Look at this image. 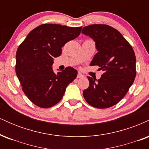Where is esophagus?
<instances>
[{"mask_svg": "<svg viewBox=\"0 0 149 149\" xmlns=\"http://www.w3.org/2000/svg\"><path fill=\"white\" fill-rule=\"evenodd\" d=\"M84 76H83V74H82V73H78V75H77V78H82V77H83Z\"/></svg>", "mask_w": 149, "mask_h": 149, "instance_id": "1", "label": "esophagus"}]
</instances>
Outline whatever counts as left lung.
Masks as SVG:
<instances>
[{
	"instance_id": "8db88e82",
	"label": "left lung",
	"mask_w": 149,
	"mask_h": 149,
	"mask_svg": "<svg viewBox=\"0 0 149 149\" xmlns=\"http://www.w3.org/2000/svg\"><path fill=\"white\" fill-rule=\"evenodd\" d=\"M82 33L95 42L98 52L90 66H99L104 71L100 79L88 76V88L83 97L92 107L107 109L122 100L136 76V57L130 44L118 30L106 24L83 27Z\"/></svg>"
}]
</instances>
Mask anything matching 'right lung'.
<instances>
[{
  "mask_svg": "<svg viewBox=\"0 0 149 149\" xmlns=\"http://www.w3.org/2000/svg\"><path fill=\"white\" fill-rule=\"evenodd\" d=\"M82 27L44 24L33 29L19 46L15 71L22 90L35 105L52 107L62 99L66 87L76 78L72 67L55 74L54 58L61 55V47L80 35Z\"/></svg>",
  "mask_w": 149,
  "mask_h": 149,
  "instance_id": "obj_1",
  "label": "right lung"
}]
</instances>
